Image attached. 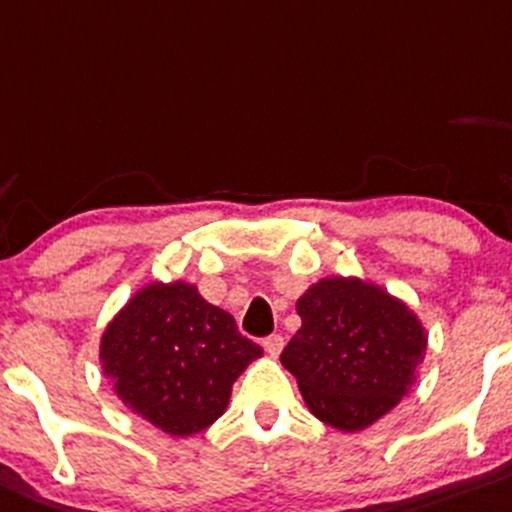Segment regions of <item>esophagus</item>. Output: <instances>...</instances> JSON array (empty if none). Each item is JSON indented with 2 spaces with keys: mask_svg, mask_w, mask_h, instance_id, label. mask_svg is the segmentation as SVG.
<instances>
[{
  "mask_svg": "<svg viewBox=\"0 0 512 512\" xmlns=\"http://www.w3.org/2000/svg\"><path fill=\"white\" fill-rule=\"evenodd\" d=\"M285 346V338L278 336V333H273V336L263 338V348L268 350V355H273V358H278L280 350H283Z\"/></svg>",
  "mask_w": 512,
  "mask_h": 512,
  "instance_id": "obj_1",
  "label": "esophagus"
}]
</instances>
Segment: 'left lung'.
<instances>
[{"mask_svg": "<svg viewBox=\"0 0 512 512\" xmlns=\"http://www.w3.org/2000/svg\"><path fill=\"white\" fill-rule=\"evenodd\" d=\"M300 331L280 363L326 426L355 433L382 418L416 382L428 338L421 321L380 285L324 278L297 300Z\"/></svg>", "mask_w": 512, "mask_h": 512, "instance_id": "8db88e82", "label": "left lung"}]
</instances>
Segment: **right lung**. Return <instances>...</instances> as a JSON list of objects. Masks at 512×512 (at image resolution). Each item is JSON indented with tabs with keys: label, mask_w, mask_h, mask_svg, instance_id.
<instances>
[{
	"label": "right lung",
	"mask_w": 512,
	"mask_h": 512,
	"mask_svg": "<svg viewBox=\"0 0 512 512\" xmlns=\"http://www.w3.org/2000/svg\"><path fill=\"white\" fill-rule=\"evenodd\" d=\"M261 355L232 314L183 280L142 287L101 336L103 375L118 399L176 438L212 426Z\"/></svg>",
	"instance_id": "obj_1"
}]
</instances>
